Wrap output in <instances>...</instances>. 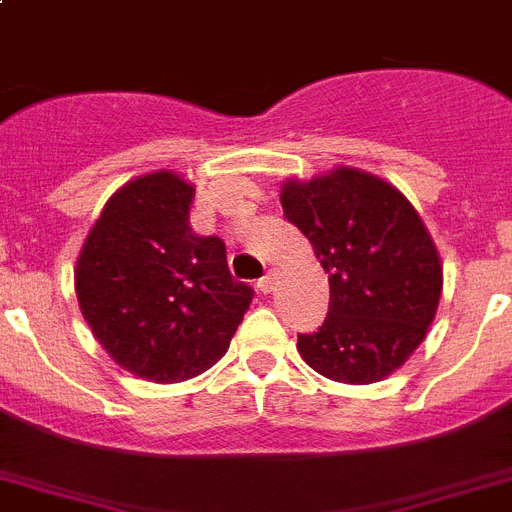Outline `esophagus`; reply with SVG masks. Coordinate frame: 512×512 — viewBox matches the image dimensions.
I'll use <instances>...</instances> for the list:
<instances>
[{"label":"esophagus","instance_id":"esophagus-1","mask_svg":"<svg viewBox=\"0 0 512 512\" xmlns=\"http://www.w3.org/2000/svg\"><path fill=\"white\" fill-rule=\"evenodd\" d=\"M257 288H260L262 293H273V288H275V273L265 275V278H262V281L257 283Z\"/></svg>","mask_w":512,"mask_h":512}]
</instances>
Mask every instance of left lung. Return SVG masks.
I'll use <instances>...</instances> for the list:
<instances>
[{"label":"left lung","mask_w":512,"mask_h":512,"mask_svg":"<svg viewBox=\"0 0 512 512\" xmlns=\"http://www.w3.org/2000/svg\"><path fill=\"white\" fill-rule=\"evenodd\" d=\"M286 219L330 278V314L299 335L301 358L324 379L376 384L404 366L433 324L441 252L407 195L384 177L337 164L281 182Z\"/></svg>","instance_id":"1"}]
</instances>
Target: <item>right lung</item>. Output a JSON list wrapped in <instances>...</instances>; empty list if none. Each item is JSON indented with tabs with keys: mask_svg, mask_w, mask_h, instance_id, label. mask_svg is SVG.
Segmentation results:
<instances>
[{
	"mask_svg": "<svg viewBox=\"0 0 512 512\" xmlns=\"http://www.w3.org/2000/svg\"><path fill=\"white\" fill-rule=\"evenodd\" d=\"M195 185L175 170L115 190L84 239L74 291L84 322L123 371L180 384L229 350L252 288L229 275L219 237H195Z\"/></svg>",
	"mask_w": 512,
	"mask_h": 512,
	"instance_id": "right-lung-1",
	"label": "right lung"
}]
</instances>
